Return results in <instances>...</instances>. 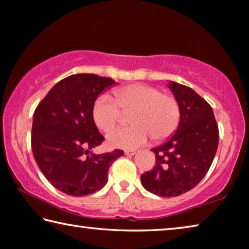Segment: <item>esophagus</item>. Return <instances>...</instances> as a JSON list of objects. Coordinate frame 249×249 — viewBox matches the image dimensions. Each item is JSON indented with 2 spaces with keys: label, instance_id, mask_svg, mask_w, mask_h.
Listing matches in <instances>:
<instances>
[{
  "label": "esophagus",
  "instance_id": "34e87169",
  "mask_svg": "<svg viewBox=\"0 0 249 249\" xmlns=\"http://www.w3.org/2000/svg\"><path fill=\"white\" fill-rule=\"evenodd\" d=\"M136 153H137V151L136 150H133V149L125 150V155H127V156H134Z\"/></svg>",
  "mask_w": 249,
  "mask_h": 249
}]
</instances>
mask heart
<instances>
[{
	"instance_id": "1",
	"label": "heart",
	"mask_w": 249,
	"mask_h": 249,
	"mask_svg": "<svg viewBox=\"0 0 249 249\" xmlns=\"http://www.w3.org/2000/svg\"><path fill=\"white\" fill-rule=\"evenodd\" d=\"M121 109L130 112L133 125L108 134L109 145L133 149L145 145L151 137L166 140L175 132L180 121V107L174 96L146 84H129L114 91V100L107 94L100 95L92 108L93 121L100 130L108 133L121 117Z\"/></svg>"
}]
</instances>
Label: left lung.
Segmentation results:
<instances>
[{
	"label": "left lung",
	"mask_w": 249,
	"mask_h": 249,
	"mask_svg": "<svg viewBox=\"0 0 249 249\" xmlns=\"http://www.w3.org/2000/svg\"><path fill=\"white\" fill-rule=\"evenodd\" d=\"M168 87L180 107L179 126L166 142L151 149L156 165L141 180L147 191L170 197L204 178L217 150L218 127L211 105L195 90L174 81Z\"/></svg>",
	"instance_id": "left-lung-1"
}]
</instances>
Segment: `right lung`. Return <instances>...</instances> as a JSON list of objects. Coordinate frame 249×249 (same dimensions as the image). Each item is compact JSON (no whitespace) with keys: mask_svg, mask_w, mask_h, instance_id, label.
Listing matches in <instances>:
<instances>
[{"mask_svg":"<svg viewBox=\"0 0 249 249\" xmlns=\"http://www.w3.org/2000/svg\"><path fill=\"white\" fill-rule=\"evenodd\" d=\"M111 78L93 73L69 75L50 89L33 116L32 149L40 171L59 191L88 196L107 182L109 166L124 155L115 149L92 154L104 141L92 116L99 94L113 87Z\"/></svg>","mask_w":249,"mask_h":249,"instance_id":"obj_1","label":"right lung"}]
</instances>
